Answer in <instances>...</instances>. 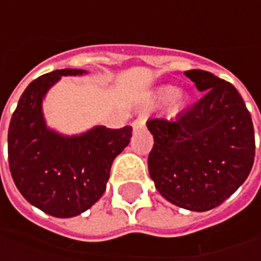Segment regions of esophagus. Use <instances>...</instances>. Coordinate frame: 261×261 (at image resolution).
Masks as SVG:
<instances>
[{
	"instance_id": "1",
	"label": "esophagus",
	"mask_w": 261,
	"mask_h": 261,
	"mask_svg": "<svg viewBox=\"0 0 261 261\" xmlns=\"http://www.w3.org/2000/svg\"><path fill=\"white\" fill-rule=\"evenodd\" d=\"M146 122V116L145 115H141L138 116V119L134 120V123H132V127H134V130H139V129H142L144 126H145Z\"/></svg>"
}]
</instances>
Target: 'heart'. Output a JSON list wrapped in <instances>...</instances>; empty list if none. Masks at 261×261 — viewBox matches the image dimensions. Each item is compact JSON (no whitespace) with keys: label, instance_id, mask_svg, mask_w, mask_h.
<instances>
[{"label":"heart","instance_id":"obj_1","mask_svg":"<svg viewBox=\"0 0 261 261\" xmlns=\"http://www.w3.org/2000/svg\"><path fill=\"white\" fill-rule=\"evenodd\" d=\"M173 97H174V100H173V107H174V110H178V109L183 106L185 98H183V95L181 94H175L174 87L164 86L161 87V88H158V91L155 93V101H158V103H167V101H170Z\"/></svg>","mask_w":261,"mask_h":261}]
</instances>
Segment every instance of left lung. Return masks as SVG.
Masks as SVG:
<instances>
[{"instance_id": "obj_1", "label": "left lung", "mask_w": 261, "mask_h": 261, "mask_svg": "<svg viewBox=\"0 0 261 261\" xmlns=\"http://www.w3.org/2000/svg\"><path fill=\"white\" fill-rule=\"evenodd\" d=\"M185 75L205 95L173 120L146 122L154 136L148 170L166 200L205 212L246 181L254 163V127L232 84L202 69Z\"/></svg>"}]
</instances>
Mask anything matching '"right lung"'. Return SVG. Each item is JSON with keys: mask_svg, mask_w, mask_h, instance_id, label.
I'll return each instance as SVG.
<instances>
[{"mask_svg": "<svg viewBox=\"0 0 261 261\" xmlns=\"http://www.w3.org/2000/svg\"><path fill=\"white\" fill-rule=\"evenodd\" d=\"M84 69H56L32 81L21 94L8 127V164L29 203L56 218L86 212L103 196L113 160L125 149L132 127L94 126L66 136L47 127L42 103L61 76Z\"/></svg>", "mask_w": 261, "mask_h": 261, "instance_id": "right-lung-1", "label": "right lung"}]
</instances>
